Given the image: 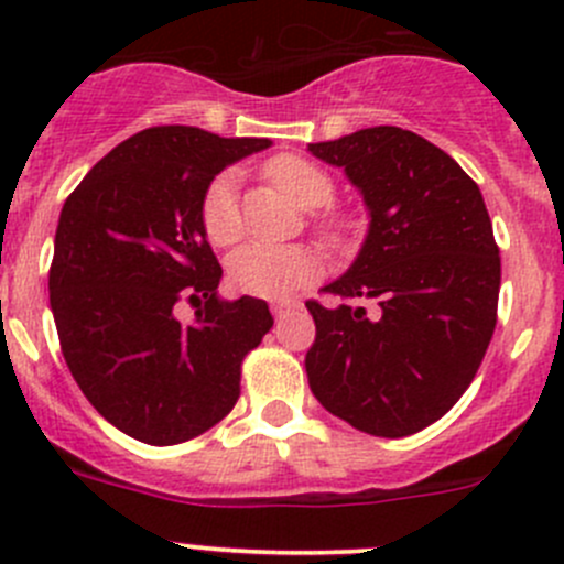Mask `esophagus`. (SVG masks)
Listing matches in <instances>:
<instances>
[{"instance_id":"obj_1","label":"esophagus","mask_w":564,"mask_h":564,"mask_svg":"<svg viewBox=\"0 0 564 564\" xmlns=\"http://www.w3.org/2000/svg\"><path fill=\"white\" fill-rule=\"evenodd\" d=\"M300 303H294V300H286V303H272V316H283L289 314V311H297Z\"/></svg>"}]
</instances>
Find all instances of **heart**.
I'll list each match as a JSON object with an SVG mask.
<instances>
[{
	"instance_id": "obj_1",
	"label": "heart",
	"mask_w": 564,
	"mask_h": 564,
	"mask_svg": "<svg viewBox=\"0 0 564 564\" xmlns=\"http://www.w3.org/2000/svg\"><path fill=\"white\" fill-rule=\"evenodd\" d=\"M267 176L278 191L300 209L327 207L335 196V180L316 163L297 155H281L267 163ZM240 176L224 172L209 182L202 198V226L213 246H231L240 237ZM318 231L329 246H346L357 235V220L344 213H327ZM318 275V256L305 246H250L235 250L229 259V281L237 292L253 297H286Z\"/></svg>"
}]
</instances>
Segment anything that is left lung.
I'll list each match as a JSON object with an SVG mask.
<instances>
[{
	"label": "left lung",
	"mask_w": 564,
	"mask_h": 564,
	"mask_svg": "<svg viewBox=\"0 0 564 564\" xmlns=\"http://www.w3.org/2000/svg\"><path fill=\"white\" fill-rule=\"evenodd\" d=\"M308 150L344 169L371 215L355 264L324 286L344 303H305L308 384L357 431L417 434L464 395L497 327L502 264L482 193L447 152L392 124Z\"/></svg>",
	"instance_id": "8db88e82"
}]
</instances>
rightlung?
Returning a JSON list of instances; mask_svg holds the SVG:
<instances>
[{
  "label": "right lung",
  "mask_w": 564,
  "mask_h": 564,
  "mask_svg": "<svg viewBox=\"0 0 564 564\" xmlns=\"http://www.w3.org/2000/svg\"><path fill=\"white\" fill-rule=\"evenodd\" d=\"M270 139L161 124L130 135L67 196L48 272L62 355L87 401L122 434L180 445L240 398V366L272 327L264 300H220L224 270L202 198ZM191 302L197 316L175 318Z\"/></svg>",
  "instance_id": "add662e5"
}]
</instances>
